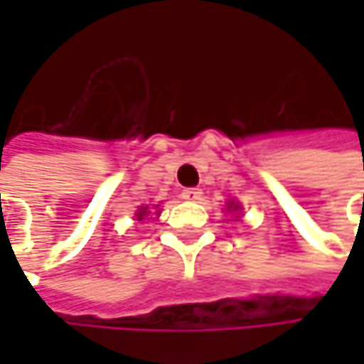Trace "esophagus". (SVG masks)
Masks as SVG:
<instances>
[{
	"label": "esophagus",
	"instance_id": "obj_1",
	"mask_svg": "<svg viewBox=\"0 0 364 364\" xmlns=\"http://www.w3.org/2000/svg\"><path fill=\"white\" fill-rule=\"evenodd\" d=\"M200 196H202V189H198V187H187V189H183L181 191L183 200H189V202L200 200Z\"/></svg>",
	"mask_w": 364,
	"mask_h": 364
}]
</instances>
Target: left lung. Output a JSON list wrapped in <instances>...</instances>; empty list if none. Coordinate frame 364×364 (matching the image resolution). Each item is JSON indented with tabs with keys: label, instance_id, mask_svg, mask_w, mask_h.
<instances>
[{
	"label": "left lung",
	"instance_id": "obj_1",
	"mask_svg": "<svg viewBox=\"0 0 364 364\" xmlns=\"http://www.w3.org/2000/svg\"><path fill=\"white\" fill-rule=\"evenodd\" d=\"M228 208H230V210H238V206H236V204H230Z\"/></svg>",
	"mask_w": 364,
	"mask_h": 364
}]
</instances>
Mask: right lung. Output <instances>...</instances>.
Listing matches in <instances>:
<instances>
[{
    "label": "right lung",
    "mask_w": 364,
    "mask_h": 364,
    "mask_svg": "<svg viewBox=\"0 0 364 364\" xmlns=\"http://www.w3.org/2000/svg\"><path fill=\"white\" fill-rule=\"evenodd\" d=\"M145 215H147V206H141V208H139V213H136V217H139V221H141V219H143Z\"/></svg>",
    "instance_id": "add662e5"
}]
</instances>
